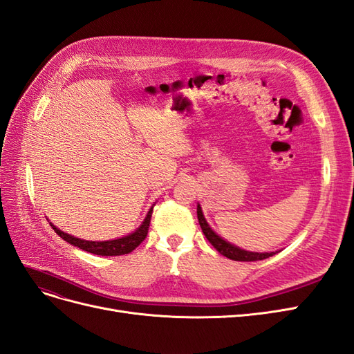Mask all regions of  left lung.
<instances>
[{
  "label": "left lung",
  "instance_id": "1",
  "mask_svg": "<svg viewBox=\"0 0 354 354\" xmlns=\"http://www.w3.org/2000/svg\"><path fill=\"white\" fill-rule=\"evenodd\" d=\"M198 220L201 224V229L205 234V238L209 241V243L216 248L220 254H223L224 257H227L230 260L234 261H259V260H264V259H269L274 252H250V251H245L238 248V246H234L229 242H226L224 239H221L218 234H216L212 232V229L208 226L207 220L203 218V214L201 207L198 205Z\"/></svg>",
  "mask_w": 354,
  "mask_h": 354
}]
</instances>
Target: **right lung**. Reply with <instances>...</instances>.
I'll list each match as a JSON object with an SVG mask.
<instances>
[{
	"label": "right lung",
	"instance_id": "add662e5",
	"mask_svg": "<svg viewBox=\"0 0 354 354\" xmlns=\"http://www.w3.org/2000/svg\"><path fill=\"white\" fill-rule=\"evenodd\" d=\"M152 211L153 209L147 212V216H146L145 221L142 223V226L138 227L134 233L128 234V236L121 238V239L104 241V242H91V241H82L78 238H73V236H71V234L59 230L55 224H51V223L50 224L63 241H66L68 243H71L73 246H78L80 250H84V251L95 254V255H124V254H130L131 251H134L137 246L146 239L147 232H149V224H151Z\"/></svg>",
	"mask_w": 354,
	"mask_h": 354
}]
</instances>
